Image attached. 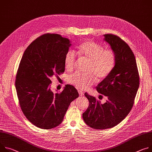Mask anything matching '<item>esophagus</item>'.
<instances>
[{
	"label": "esophagus",
	"instance_id": "34e87169",
	"mask_svg": "<svg viewBox=\"0 0 152 152\" xmlns=\"http://www.w3.org/2000/svg\"><path fill=\"white\" fill-rule=\"evenodd\" d=\"M78 92H79V94H80V96H81L84 95V93L83 91H81V90H79Z\"/></svg>",
	"mask_w": 152,
	"mask_h": 152
}]
</instances>
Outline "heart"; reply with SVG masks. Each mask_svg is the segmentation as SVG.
<instances>
[{
	"label": "heart",
	"instance_id": "obj_1",
	"mask_svg": "<svg viewBox=\"0 0 152 152\" xmlns=\"http://www.w3.org/2000/svg\"><path fill=\"white\" fill-rule=\"evenodd\" d=\"M79 56L87 58L90 61L88 73L76 72L69 77L68 80L77 88L86 89L93 84L96 80L95 75L98 79L107 77L111 72L115 64V54L111 49L104 47L93 41H87L77 48ZM76 55L72 51H68L65 56L64 63L66 70L72 71L75 68Z\"/></svg>",
	"mask_w": 152,
	"mask_h": 152
}]
</instances>
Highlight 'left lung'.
I'll list each match as a JSON object with an SVG mask.
<instances>
[{
	"label": "left lung",
	"mask_w": 152,
	"mask_h": 152,
	"mask_svg": "<svg viewBox=\"0 0 152 152\" xmlns=\"http://www.w3.org/2000/svg\"><path fill=\"white\" fill-rule=\"evenodd\" d=\"M104 37L115 54L112 71L96 87L99 93L107 96V100L102 104L86 93L89 106L82 114L87 126L101 130L116 126L128 115L140 86L136 59L130 47L116 35L107 34Z\"/></svg>",
	"instance_id": "8db88e82"
}]
</instances>
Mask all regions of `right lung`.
Wrapping results in <instances>:
<instances>
[{
    "label": "right lung",
    "instance_id": "1",
    "mask_svg": "<svg viewBox=\"0 0 152 152\" xmlns=\"http://www.w3.org/2000/svg\"><path fill=\"white\" fill-rule=\"evenodd\" d=\"M70 40L58 34H45L24 51L15 82L19 104L25 117L35 126L51 129L59 126L77 90L66 85L62 91L51 90V78L65 71L64 59Z\"/></svg>",
    "mask_w": 152,
    "mask_h": 152
}]
</instances>
